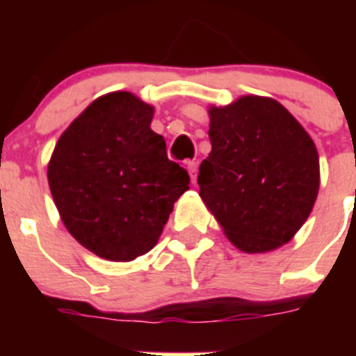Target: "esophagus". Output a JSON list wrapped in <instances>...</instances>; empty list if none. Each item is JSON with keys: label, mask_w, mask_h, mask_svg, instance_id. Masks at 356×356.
I'll return each mask as SVG.
<instances>
[{"label": "esophagus", "mask_w": 356, "mask_h": 356, "mask_svg": "<svg viewBox=\"0 0 356 356\" xmlns=\"http://www.w3.org/2000/svg\"><path fill=\"white\" fill-rule=\"evenodd\" d=\"M187 171H188V175H191V180H193V184H194V181H196L197 162H194V160H191V162H187Z\"/></svg>", "instance_id": "34e87169"}]
</instances>
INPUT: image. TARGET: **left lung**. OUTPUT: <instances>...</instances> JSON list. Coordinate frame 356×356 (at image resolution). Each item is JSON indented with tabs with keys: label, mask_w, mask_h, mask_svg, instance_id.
I'll return each mask as SVG.
<instances>
[{
	"label": "left lung",
	"mask_w": 356,
	"mask_h": 356,
	"mask_svg": "<svg viewBox=\"0 0 356 356\" xmlns=\"http://www.w3.org/2000/svg\"><path fill=\"white\" fill-rule=\"evenodd\" d=\"M212 151L200 165V196L244 253L278 250L305 225L319 193L312 137L273 97L246 94L209 106Z\"/></svg>",
	"instance_id": "obj_1"
}]
</instances>
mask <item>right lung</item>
Listing matches in <instances>:
<instances>
[{"mask_svg": "<svg viewBox=\"0 0 356 356\" xmlns=\"http://www.w3.org/2000/svg\"><path fill=\"white\" fill-rule=\"evenodd\" d=\"M155 106L127 90L94 99L65 128L48 163L69 234L99 259L130 262L155 248L187 171L151 130Z\"/></svg>", "mask_w": 356, "mask_h": 356, "instance_id": "right-lung-1", "label": "right lung"}]
</instances>
